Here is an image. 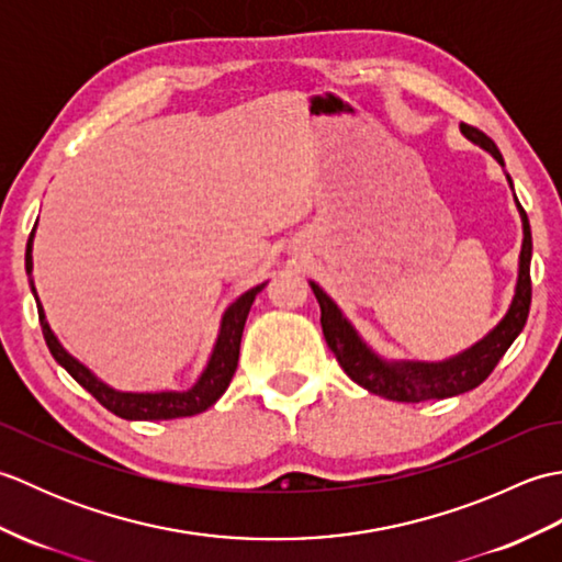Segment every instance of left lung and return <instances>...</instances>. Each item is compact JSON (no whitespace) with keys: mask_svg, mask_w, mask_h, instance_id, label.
<instances>
[{"mask_svg":"<svg viewBox=\"0 0 562 562\" xmlns=\"http://www.w3.org/2000/svg\"><path fill=\"white\" fill-rule=\"evenodd\" d=\"M461 133L475 145H481L485 151L505 166L503 154H499L495 142L481 133L479 127L461 123ZM509 178V176H507ZM512 186V178H509ZM519 205V200H517ZM521 224H524V241L519 254V280L515 290V300L509 304L505 318L479 340L473 348L463 350L457 357H449L445 362H386L379 355L367 348L357 330L348 324V318L340 314L336 302L312 282V290L321 306V328L328 342L330 352L336 355L342 372L348 374L355 384H360L369 393L384 396L398 403H420V401H439L449 396L481 386L491 376L497 362L509 350V345L517 340L521 328L527 326L529 306H531V226L527 212L519 205Z\"/></svg>","mask_w":562,"mask_h":562,"instance_id":"left-lung-1","label":"left lung"}]
</instances>
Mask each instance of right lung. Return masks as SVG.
Returning <instances> with one entry per match:
<instances>
[{"label":"right lung","mask_w":562,"mask_h":562,"mask_svg":"<svg viewBox=\"0 0 562 562\" xmlns=\"http://www.w3.org/2000/svg\"><path fill=\"white\" fill-rule=\"evenodd\" d=\"M33 232H35V226H33ZM33 232L29 236V246H26V272H29V282H31V290L35 296V288L31 280ZM262 288H266V282L256 284L254 290L244 292L229 308H226L222 316L217 342H214L212 357L205 367V372L200 374L198 384L188 391H161V393H125V391H115L109 384H103L101 379L93 376L87 367H83L79 360H75V357H71L63 348V345H59L55 333L50 330V326H47L38 296H35V302H38V318H41V328H43V338L47 342V350H50L57 364H63L71 374V379H75L79 386L87 389L91 396L103 405V408H109L117 417H125V420H173V417H188V415H198L202 411H207L210 405L220 401L226 386H229V381H232V376L236 372V364H238V348H241L246 316L250 312V304H254V300H256V294Z\"/></svg>","instance_id":"obj_1"}]
</instances>
